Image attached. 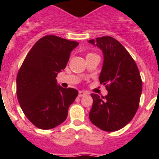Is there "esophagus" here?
Masks as SVG:
<instances>
[{
  "mask_svg": "<svg viewBox=\"0 0 159 159\" xmlns=\"http://www.w3.org/2000/svg\"><path fill=\"white\" fill-rule=\"evenodd\" d=\"M88 95V92H85V91H80V92H79V97L84 96V95Z\"/></svg>",
  "mask_w": 159,
  "mask_h": 159,
  "instance_id": "obj_1",
  "label": "esophagus"
}]
</instances>
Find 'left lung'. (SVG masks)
I'll list each match as a JSON object with an SVG mask.
<instances>
[{
  "instance_id": "1",
  "label": "left lung",
  "mask_w": 159,
  "mask_h": 159,
  "mask_svg": "<svg viewBox=\"0 0 159 159\" xmlns=\"http://www.w3.org/2000/svg\"><path fill=\"white\" fill-rule=\"evenodd\" d=\"M88 42L102 52L99 79L108 92L105 97L91 94L90 120L101 130L116 131L131 121L139 106L143 87L139 71L127 49L113 37L102 36Z\"/></svg>"
}]
</instances>
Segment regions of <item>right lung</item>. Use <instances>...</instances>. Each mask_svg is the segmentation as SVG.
<instances>
[{
  "instance_id": "add662e5",
  "label": "right lung",
  "mask_w": 159,
  "mask_h": 159,
  "mask_svg": "<svg viewBox=\"0 0 159 159\" xmlns=\"http://www.w3.org/2000/svg\"><path fill=\"white\" fill-rule=\"evenodd\" d=\"M76 41L48 35L32 46L16 76L18 102L25 116L38 128L49 130L65 121L78 91L57 84Z\"/></svg>"
}]
</instances>
